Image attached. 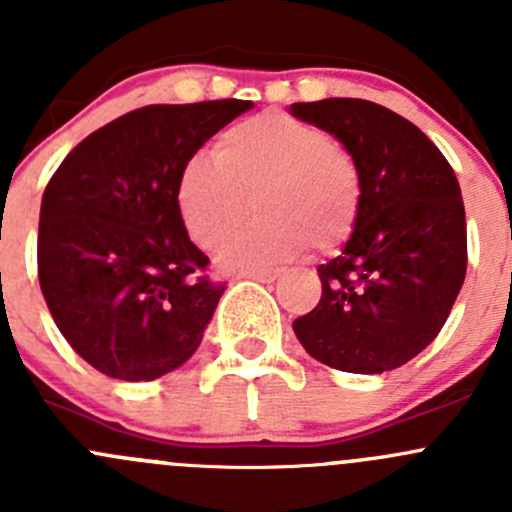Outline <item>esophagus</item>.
Here are the masks:
<instances>
[{
  "label": "esophagus",
  "instance_id": "34e87169",
  "mask_svg": "<svg viewBox=\"0 0 512 512\" xmlns=\"http://www.w3.org/2000/svg\"><path fill=\"white\" fill-rule=\"evenodd\" d=\"M240 277H247V280H257V282H275L277 270H250V272H242Z\"/></svg>",
  "mask_w": 512,
  "mask_h": 512
}]
</instances>
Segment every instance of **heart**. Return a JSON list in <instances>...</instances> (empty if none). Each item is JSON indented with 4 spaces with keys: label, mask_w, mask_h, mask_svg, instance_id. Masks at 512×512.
Instances as JSON below:
<instances>
[{
    "label": "heart",
    "mask_w": 512,
    "mask_h": 512,
    "mask_svg": "<svg viewBox=\"0 0 512 512\" xmlns=\"http://www.w3.org/2000/svg\"><path fill=\"white\" fill-rule=\"evenodd\" d=\"M359 163L322 126L260 113L213 143V163L193 158L178 180V208L205 250L225 245L252 210L260 218L223 252L227 267H265L309 245L337 252L361 215Z\"/></svg>",
    "instance_id": "1"
}]
</instances>
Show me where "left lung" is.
Returning a JSON list of instances; mask_svg holds the SVG:
<instances>
[{
    "label": "left lung",
    "instance_id": "left-lung-1",
    "mask_svg": "<svg viewBox=\"0 0 512 512\" xmlns=\"http://www.w3.org/2000/svg\"><path fill=\"white\" fill-rule=\"evenodd\" d=\"M344 143L361 170V215L344 252L319 265L322 299L292 322L322 364L381 374L421 354L466 280L461 185L426 133L364 98L292 103Z\"/></svg>",
    "mask_w": 512,
    "mask_h": 512
}]
</instances>
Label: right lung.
Masks as SVG:
<instances>
[{
  "instance_id": "add662e5",
  "label": "right lung",
  "mask_w": 512,
  "mask_h": 512,
  "mask_svg": "<svg viewBox=\"0 0 512 512\" xmlns=\"http://www.w3.org/2000/svg\"><path fill=\"white\" fill-rule=\"evenodd\" d=\"M252 101L153 103L69 153L41 198L36 265L56 327L96 371L153 381L200 347L225 282L178 208L188 160Z\"/></svg>"
}]
</instances>
